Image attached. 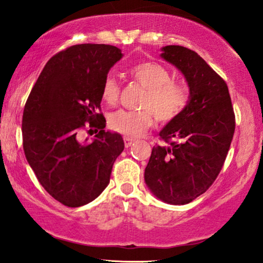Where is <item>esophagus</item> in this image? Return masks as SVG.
<instances>
[{
  "instance_id": "34e87169",
  "label": "esophagus",
  "mask_w": 263,
  "mask_h": 263,
  "mask_svg": "<svg viewBox=\"0 0 263 263\" xmlns=\"http://www.w3.org/2000/svg\"><path fill=\"white\" fill-rule=\"evenodd\" d=\"M133 142H134V140H133V139H130V138H124V146L127 147V148H128V147L132 146Z\"/></svg>"
}]
</instances>
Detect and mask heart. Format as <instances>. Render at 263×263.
Here are the masks:
<instances>
[{
  "instance_id": "heart-1",
  "label": "heart",
  "mask_w": 263,
  "mask_h": 263,
  "mask_svg": "<svg viewBox=\"0 0 263 263\" xmlns=\"http://www.w3.org/2000/svg\"><path fill=\"white\" fill-rule=\"evenodd\" d=\"M133 80L146 88L140 100L141 110H118L109 117L111 130L120 133L125 138H136L143 134L157 120L167 123L177 118L189 103L188 92L181 85L171 81V74L166 68L157 62H142L129 70ZM121 86L117 79L107 75L102 86V99L107 105L118 103Z\"/></svg>"
}]
</instances>
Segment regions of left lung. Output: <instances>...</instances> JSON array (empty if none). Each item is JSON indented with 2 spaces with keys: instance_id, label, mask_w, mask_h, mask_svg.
<instances>
[{
  "instance_id": "obj_1",
  "label": "left lung",
  "mask_w": 263,
  "mask_h": 263,
  "mask_svg": "<svg viewBox=\"0 0 263 263\" xmlns=\"http://www.w3.org/2000/svg\"><path fill=\"white\" fill-rule=\"evenodd\" d=\"M161 57L177 67L189 85L185 110L159 133L165 145L152 148L145 181L164 202L185 204L217 179L228 156L236 118L228 85L202 57L167 45Z\"/></svg>"
}]
</instances>
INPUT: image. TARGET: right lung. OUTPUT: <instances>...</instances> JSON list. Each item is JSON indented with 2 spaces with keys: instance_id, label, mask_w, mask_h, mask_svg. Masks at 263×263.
Listing matches in <instances>:
<instances>
[{
  "instance_id": "right-lung-1",
  "label": "right lung",
  "mask_w": 263,
  "mask_h": 263,
  "mask_svg": "<svg viewBox=\"0 0 263 263\" xmlns=\"http://www.w3.org/2000/svg\"><path fill=\"white\" fill-rule=\"evenodd\" d=\"M122 56L112 45L69 46L48 61L25 104V156L43 188L67 207L98 197L124 149L120 134L104 130L100 112L104 79ZM84 128L97 133L92 143L78 141Z\"/></svg>"
}]
</instances>
